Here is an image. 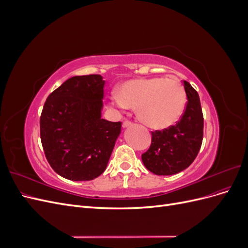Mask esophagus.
Returning <instances> with one entry per match:
<instances>
[{
    "label": "esophagus",
    "mask_w": 248,
    "mask_h": 248,
    "mask_svg": "<svg viewBox=\"0 0 248 248\" xmlns=\"http://www.w3.org/2000/svg\"><path fill=\"white\" fill-rule=\"evenodd\" d=\"M131 125H132V122L127 121V120H125V121L123 122V124H122V126L124 127V128H126V127H128V126H131Z\"/></svg>",
    "instance_id": "obj_1"
}]
</instances>
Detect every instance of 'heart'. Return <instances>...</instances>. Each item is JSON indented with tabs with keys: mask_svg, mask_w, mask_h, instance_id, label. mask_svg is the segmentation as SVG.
<instances>
[{
	"mask_svg": "<svg viewBox=\"0 0 248 248\" xmlns=\"http://www.w3.org/2000/svg\"><path fill=\"white\" fill-rule=\"evenodd\" d=\"M109 104L118 109L138 107V117L149 127L163 129L176 123L186 106V94L176 79L137 78L124 82L119 92L109 96Z\"/></svg>",
	"mask_w": 248,
	"mask_h": 248,
	"instance_id": "obj_1",
	"label": "heart"
}]
</instances>
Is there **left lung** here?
I'll use <instances>...</instances> for the list:
<instances>
[{
	"label": "left lung",
	"instance_id": "left-lung-1",
	"mask_svg": "<svg viewBox=\"0 0 248 248\" xmlns=\"http://www.w3.org/2000/svg\"><path fill=\"white\" fill-rule=\"evenodd\" d=\"M187 97L180 121L166 129L152 131L148 151L141 154L147 170L158 176L175 175L188 168L196 159L204 134V117L198 92L183 80Z\"/></svg>",
	"mask_w": 248,
	"mask_h": 248
}]
</instances>
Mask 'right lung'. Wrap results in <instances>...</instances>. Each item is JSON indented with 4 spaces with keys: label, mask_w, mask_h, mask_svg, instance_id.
Instances as JSON below:
<instances>
[{
    "label": "right lung",
    "mask_w": 248,
    "mask_h": 248,
    "mask_svg": "<svg viewBox=\"0 0 248 248\" xmlns=\"http://www.w3.org/2000/svg\"><path fill=\"white\" fill-rule=\"evenodd\" d=\"M104 82L99 74L73 77L44 103L41 144L49 166L63 178L89 181L107 169L122 123L101 119Z\"/></svg>",
    "instance_id": "obj_1"
}]
</instances>
